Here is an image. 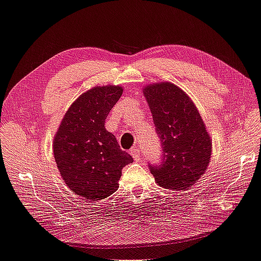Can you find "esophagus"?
<instances>
[{"label": "esophagus", "mask_w": 261, "mask_h": 261, "mask_svg": "<svg viewBox=\"0 0 261 261\" xmlns=\"http://www.w3.org/2000/svg\"><path fill=\"white\" fill-rule=\"evenodd\" d=\"M129 152H130V155L133 156V159H134L135 161L141 160V151L138 150L137 147H133Z\"/></svg>", "instance_id": "esophagus-1"}]
</instances>
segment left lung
Instances as JSON below:
<instances>
[{
	"instance_id": "obj_1",
	"label": "left lung",
	"mask_w": 261,
	"mask_h": 261,
	"mask_svg": "<svg viewBox=\"0 0 261 261\" xmlns=\"http://www.w3.org/2000/svg\"><path fill=\"white\" fill-rule=\"evenodd\" d=\"M156 135L161 142V162L151 164L156 182L167 189L191 187L210 164L212 143L193 101L169 82L145 87Z\"/></svg>"
}]
</instances>
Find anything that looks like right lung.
Masks as SVG:
<instances>
[{
  "label": "right lung",
  "mask_w": 261,
  "mask_h": 261,
  "mask_svg": "<svg viewBox=\"0 0 261 261\" xmlns=\"http://www.w3.org/2000/svg\"><path fill=\"white\" fill-rule=\"evenodd\" d=\"M123 88L97 87L80 95L64 116L54 137V156L73 193L100 200L118 189L121 170L133 161L115 135L105 128Z\"/></svg>",
  "instance_id": "right-lung-1"
}]
</instances>
